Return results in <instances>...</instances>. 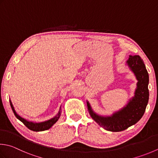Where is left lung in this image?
<instances>
[{
  "instance_id": "8db88e82",
  "label": "left lung",
  "mask_w": 158,
  "mask_h": 158,
  "mask_svg": "<svg viewBox=\"0 0 158 158\" xmlns=\"http://www.w3.org/2000/svg\"><path fill=\"white\" fill-rule=\"evenodd\" d=\"M127 62L138 81L135 97L127 106L111 117H101L92 112L88 102L87 103L92 119L110 131H121L135 124L143 117L149 101V74L143 60L139 55H130Z\"/></svg>"
}]
</instances>
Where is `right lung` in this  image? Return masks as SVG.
Here are the masks:
<instances>
[{"label": "right lung", "instance_id": "add662e5", "mask_svg": "<svg viewBox=\"0 0 158 158\" xmlns=\"http://www.w3.org/2000/svg\"><path fill=\"white\" fill-rule=\"evenodd\" d=\"M10 106L11 107L12 111H13V112L15 114V117H16V118L18 120H20V121L23 123V124L25 125L28 129H29L30 130H32V131H42L47 130V129H48L49 128H51V127L57 121L58 118H60V111L58 114V116H55V118H53L48 120V121L43 122V123H31V122L27 121V120H24L23 118H21L20 116H18L17 113L15 112V111L14 110V107L13 106V105H12V103H11V101H10Z\"/></svg>", "mask_w": 158, "mask_h": 158}]
</instances>
